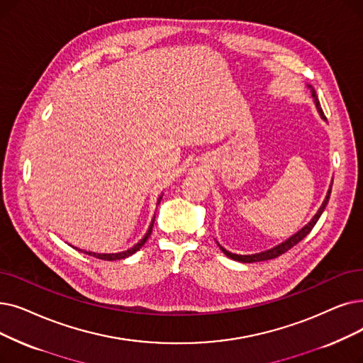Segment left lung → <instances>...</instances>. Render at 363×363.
I'll return each mask as SVG.
<instances>
[{
	"instance_id": "8db88e82",
	"label": "left lung",
	"mask_w": 363,
	"mask_h": 363,
	"mask_svg": "<svg viewBox=\"0 0 363 363\" xmlns=\"http://www.w3.org/2000/svg\"><path fill=\"white\" fill-rule=\"evenodd\" d=\"M308 87L311 89V86H308ZM311 98L314 99V104H316V108H318V111H319L320 117H322L323 120H326V117H325V114H323V111H322V108H320V104H319V99H318V94H316V91H314L313 89H311ZM330 188H333V182H330V186H329L328 194H326V197H325V200H323V203H322V206L319 208L318 213L311 218L310 223H308L307 225H304L298 233H295L294 235H291V238H289L288 240L283 242V243H280V245H277V246H274V247H272V249H269V250L259 252V254H254V255H238V254H231V252H228L227 249H224L223 246H220V245L216 242L218 246H219V249L223 250L228 258H231V259H234V261H240V262H258V261H267V259H273V258L280 257L281 254H285L286 250H289L291 247H294L296 243L301 242V240L306 238V235L313 230V227L316 225V223L319 220L320 215L323 213V211H325V208H326V204H328V201H329Z\"/></svg>"
}]
</instances>
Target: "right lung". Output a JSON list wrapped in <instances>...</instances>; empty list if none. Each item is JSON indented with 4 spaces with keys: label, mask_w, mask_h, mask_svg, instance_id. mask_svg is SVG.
<instances>
[{
    "label": "right lung",
    "mask_w": 363,
    "mask_h": 363,
    "mask_svg": "<svg viewBox=\"0 0 363 363\" xmlns=\"http://www.w3.org/2000/svg\"><path fill=\"white\" fill-rule=\"evenodd\" d=\"M160 200H162V196L159 197V201H157V204L160 203ZM152 225H154V219L151 220V225H150V228H148V231H147V234L144 235L143 239H140L133 247H130V249H128V250H124V252H118V254H94V252H86V254H89V255H93L94 258H99V259H104V261H116V259H123V258H128V257H130V255H133L135 252H138L140 247H143L144 245H145V242L148 240V238L151 235V231H152ZM77 249V247H75Z\"/></svg>",
    "instance_id": "1"
}]
</instances>
